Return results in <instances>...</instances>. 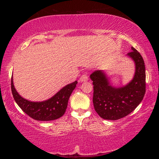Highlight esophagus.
Listing matches in <instances>:
<instances>
[{
  "instance_id": "1",
  "label": "esophagus",
  "mask_w": 159,
  "mask_h": 159,
  "mask_svg": "<svg viewBox=\"0 0 159 159\" xmlns=\"http://www.w3.org/2000/svg\"><path fill=\"white\" fill-rule=\"evenodd\" d=\"M88 80V76H87V74H83L81 76V78H79V81L80 82H84L87 81Z\"/></svg>"
}]
</instances>
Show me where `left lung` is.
<instances>
[{
  "mask_svg": "<svg viewBox=\"0 0 159 159\" xmlns=\"http://www.w3.org/2000/svg\"><path fill=\"white\" fill-rule=\"evenodd\" d=\"M127 55L135 63V73L127 85L114 87L102 70L90 75L93 84L95 111L102 119L116 120L132 113L141 102L146 93V71L142 56L135 48Z\"/></svg>",
  "mask_w": 159,
  "mask_h": 159,
  "instance_id": "left-lung-1",
  "label": "left lung"
}]
</instances>
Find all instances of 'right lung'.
Masks as SVG:
<instances>
[{
    "instance_id": "obj_1",
    "label": "right lung",
    "mask_w": 159,
    "mask_h": 159,
    "mask_svg": "<svg viewBox=\"0 0 159 159\" xmlns=\"http://www.w3.org/2000/svg\"><path fill=\"white\" fill-rule=\"evenodd\" d=\"M77 84V81L69 84L53 97L39 102L28 101L21 97L14 87L12 77L11 78V90L16 102L25 114L38 121H50L58 119L64 114L69 98Z\"/></svg>"
}]
</instances>
